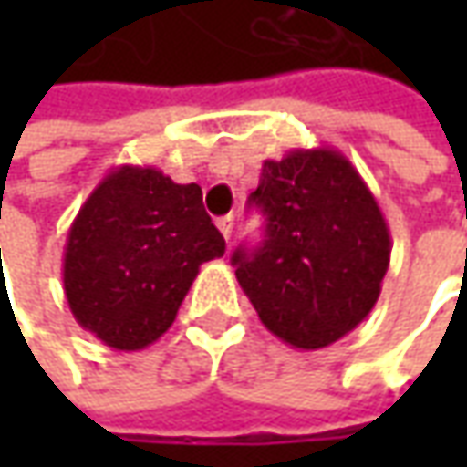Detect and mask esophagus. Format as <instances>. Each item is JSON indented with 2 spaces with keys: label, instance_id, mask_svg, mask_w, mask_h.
I'll return each mask as SVG.
<instances>
[{
  "label": "esophagus",
  "instance_id": "esophagus-1",
  "mask_svg": "<svg viewBox=\"0 0 467 467\" xmlns=\"http://www.w3.org/2000/svg\"><path fill=\"white\" fill-rule=\"evenodd\" d=\"M215 225H218V231L223 234V239H231V234H234V215H223V218H218Z\"/></svg>",
  "mask_w": 467,
  "mask_h": 467
}]
</instances>
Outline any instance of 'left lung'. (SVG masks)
Returning <instances> with one entry per match:
<instances>
[{"instance_id":"8db88e82","label":"left lung","mask_w":467,"mask_h":467,"mask_svg":"<svg viewBox=\"0 0 467 467\" xmlns=\"http://www.w3.org/2000/svg\"><path fill=\"white\" fill-rule=\"evenodd\" d=\"M249 205L265 215L257 249L234 252L244 294L283 343L317 350L374 309L389 267V228L361 173L332 148L262 163Z\"/></svg>"}]
</instances>
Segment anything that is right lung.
Here are the masks:
<instances>
[{
    "label": "right lung",
    "mask_w": 467,
    "mask_h": 467,
    "mask_svg": "<svg viewBox=\"0 0 467 467\" xmlns=\"http://www.w3.org/2000/svg\"><path fill=\"white\" fill-rule=\"evenodd\" d=\"M223 252L197 184H176L153 166H119L69 225V312L109 348H148L173 325L200 265Z\"/></svg>",
    "instance_id": "obj_1"
}]
</instances>
